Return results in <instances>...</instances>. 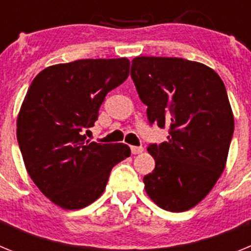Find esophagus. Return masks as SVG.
I'll use <instances>...</instances> for the list:
<instances>
[{
    "label": "esophagus",
    "instance_id": "34e87169",
    "mask_svg": "<svg viewBox=\"0 0 251 251\" xmlns=\"http://www.w3.org/2000/svg\"><path fill=\"white\" fill-rule=\"evenodd\" d=\"M130 152H132V154H139V153L143 152V147H137V146H132V147H130Z\"/></svg>",
    "mask_w": 251,
    "mask_h": 251
}]
</instances>
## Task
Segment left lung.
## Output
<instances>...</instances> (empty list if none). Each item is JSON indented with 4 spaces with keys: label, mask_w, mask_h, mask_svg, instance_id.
Instances as JSON below:
<instances>
[{
    "label": "left lung",
    "mask_w": 251,
    "mask_h": 251,
    "mask_svg": "<svg viewBox=\"0 0 251 251\" xmlns=\"http://www.w3.org/2000/svg\"><path fill=\"white\" fill-rule=\"evenodd\" d=\"M132 76L151 124L167 128V141L148 146L154 158L143 182L163 210L187 211L202 201L225 170L234 114L215 70L181 57L137 56Z\"/></svg>",
    "instance_id": "8db88e82"
}]
</instances>
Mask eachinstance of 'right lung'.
<instances>
[{
  "instance_id": "1",
  "label": "right lung",
  "mask_w": 251,
  "mask_h": 251,
  "mask_svg": "<svg viewBox=\"0 0 251 251\" xmlns=\"http://www.w3.org/2000/svg\"><path fill=\"white\" fill-rule=\"evenodd\" d=\"M129 60L83 59L44 69L17 115V141L31 179L51 202L79 210L98 200L110 171L130 156L124 143L90 142L99 106L129 75Z\"/></svg>"
}]
</instances>
